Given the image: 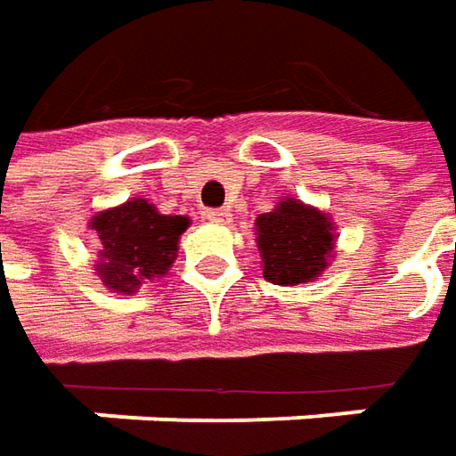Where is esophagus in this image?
Returning a JSON list of instances; mask_svg holds the SVG:
<instances>
[{
	"label": "esophagus",
	"instance_id": "1",
	"mask_svg": "<svg viewBox=\"0 0 456 456\" xmlns=\"http://www.w3.org/2000/svg\"><path fill=\"white\" fill-rule=\"evenodd\" d=\"M204 216H207L208 222H214V224H229V222H232L229 208H208Z\"/></svg>",
	"mask_w": 456,
	"mask_h": 456
}]
</instances>
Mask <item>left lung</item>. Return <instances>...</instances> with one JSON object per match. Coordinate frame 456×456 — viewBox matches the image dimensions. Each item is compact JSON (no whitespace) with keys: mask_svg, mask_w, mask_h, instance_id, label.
Instances as JSON below:
<instances>
[{"mask_svg":"<svg viewBox=\"0 0 456 456\" xmlns=\"http://www.w3.org/2000/svg\"><path fill=\"white\" fill-rule=\"evenodd\" d=\"M257 248L263 255V275L278 286L314 281L334 249L329 219L296 199L257 216Z\"/></svg>","mask_w":456,"mask_h":456,"instance_id":"obj_1","label":"left lung"}]
</instances>
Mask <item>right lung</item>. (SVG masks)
Listing matches in <instances>:
<instances>
[{"instance_id":"right-lung-1","label":"right lung","mask_w":456,"mask_h":456,"mask_svg":"<svg viewBox=\"0 0 456 456\" xmlns=\"http://www.w3.org/2000/svg\"><path fill=\"white\" fill-rule=\"evenodd\" d=\"M186 216L158 214L145 199L102 211L91 219L102 240V260L96 273L104 286L117 293H132L142 281L168 273L178 255V237L186 232Z\"/></svg>"}]
</instances>
